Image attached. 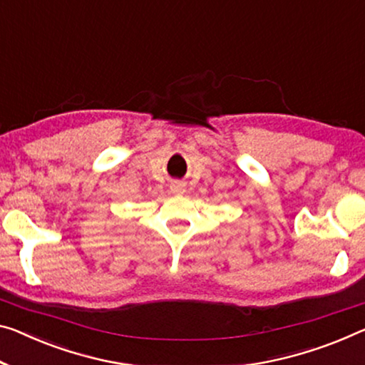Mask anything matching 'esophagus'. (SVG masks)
I'll use <instances>...</instances> for the list:
<instances>
[{
	"label": "esophagus",
	"mask_w": 365,
	"mask_h": 365,
	"mask_svg": "<svg viewBox=\"0 0 365 365\" xmlns=\"http://www.w3.org/2000/svg\"><path fill=\"white\" fill-rule=\"evenodd\" d=\"M184 190H186V186H184L182 182H173L171 184V192L173 194H176V195H181V194H184Z\"/></svg>",
	"instance_id": "obj_1"
}]
</instances>
